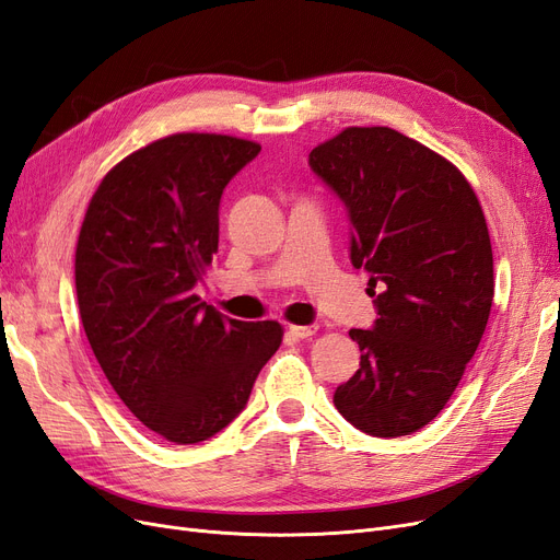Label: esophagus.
Instances as JSON below:
<instances>
[{"label": "esophagus", "instance_id": "esophagus-1", "mask_svg": "<svg viewBox=\"0 0 560 560\" xmlns=\"http://www.w3.org/2000/svg\"><path fill=\"white\" fill-rule=\"evenodd\" d=\"M289 334H292L294 338H311V336H315L317 334V326L315 324H307V326H299V324H292V326H289V329H287Z\"/></svg>", "mask_w": 560, "mask_h": 560}]
</instances>
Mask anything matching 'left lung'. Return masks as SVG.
<instances>
[{
    "label": "left lung",
    "instance_id": "1",
    "mask_svg": "<svg viewBox=\"0 0 560 560\" xmlns=\"http://www.w3.org/2000/svg\"><path fill=\"white\" fill-rule=\"evenodd\" d=\"M307 164L345 203L350 259L369 273L373 329H352L359 371L338 412L375 438L410 435L452 398L485 336L493 253L485 213L452 162L389 127H347Z\"/></svg>",
    "mask_w": 560,
    "mask_h": 560
}]
</instances>
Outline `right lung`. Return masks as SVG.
<instances>
[{
	"label": "right lung",
	"instance_id": "1",
	"mask_svg": "<svg viewBox=\"0 0 560 560\" xmlns=\"http://www.w3.org/2000/svg\"><path fill=\"white\" fill-rule=\"evenodd\" d=\"M261 145L173 133L115 164L75 245L83 329L110 387L176 445L213 438L247 405L282 342L278 322L224 317L195 294L220 241V199Z\"/></svg>",
	"mask_w": 560,
	"mask_h": 560
}]
</instances>
